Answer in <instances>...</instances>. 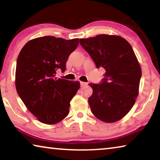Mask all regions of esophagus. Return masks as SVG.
Segmentation results:
<instances>
[{
	"instance_id": "34e87169",
	"label": "esophagus",
	"mask_w": 160,
	"mask_h": 160,
	"mask_svg": "<svg viewBox=\"0 0 160 160\" xmlns=\"http://www.w3.org/2000/svg\"><path fill=\"white\" fill-rule=\"evenodd\" d=\"M87 85H88V83H87V82H80V86L82 87V88H84V87H86Z\"/></svg>"
}]
</instances>
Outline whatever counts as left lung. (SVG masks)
I'll return each mask as SVG.
<instances>
[{
    "instance_id": "left-lung-1",
    "label": "left lung",
    "mask_w": 160,
    "mask_h": 160,
    "mask_svg": "<svg viewBox=\"0 0 160 160\" xmlns=\"http://www.w3.org/2000/svg\"><path fill=\"white\" fill-rule=\"evenodd\" d=\"M80 43L97 68L105 71L99 84H89L93 90L88 99L92 112L104 122H116L130 112L138 95L142 71L133 49L115 35L99 34Z\"/></svg>"
}]
</instances>
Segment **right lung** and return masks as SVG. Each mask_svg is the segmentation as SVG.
I'll return each instance as SVG.
<instances>
[{
	"mask_svg": "<svg viewBox=\"0 0 160 160\" xmlns=\"http://www.w3.org/2000/svg\"><path fill=\"white\" fill-rule=\"evenodd\" d=\"M78 44L79 39L45 36L30 40L19 53L16 90L28 109L42 123H57L68 115L70 102L80 82L57 78L56 74L66 70L68 58Z\"/></svg>",
	"mask_w": 160,
	"mask_h": 160,
	"instance_id": "obj_1",
	"label": "right lung"
}]
</instances>
